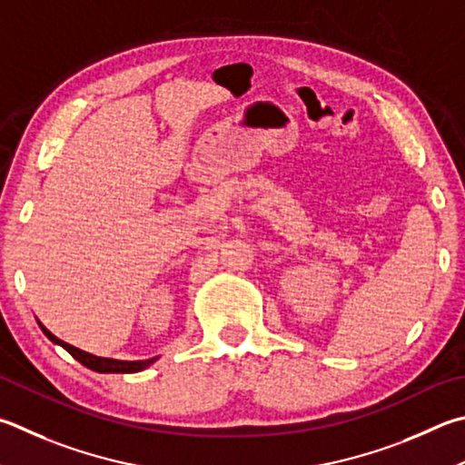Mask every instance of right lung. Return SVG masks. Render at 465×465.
Returning a JSON list of instances; mask_svg holds the SVG:
<instances>
[{
    "label": "right lung",
    "mask_w": 465,
    "mask_h": 465,
    "mask_svg": "<svg viewBox=\"0 0 465 465\" xmlns=\"http://www.w3.org/2000/svg\"><path fill=\"white\" fill-rule=\"evenodd\" d=\"M38 325L42 331H45V335L48 337L50 341H54L58 345H63V348L71 353V356L81 361L83 366H87L89 370H93V372H101V374H134V372H140V370L148 368L152 361H156V358H150V360H138V361H124V360H112V358H97L93 356V353H87L83 351L79 348H74V345H69L63 340H58V337H54L53 333L48 331V329L40 323Z\"/></svg>",
    "instance_id": "right-lung-1"
}]
</instances>
